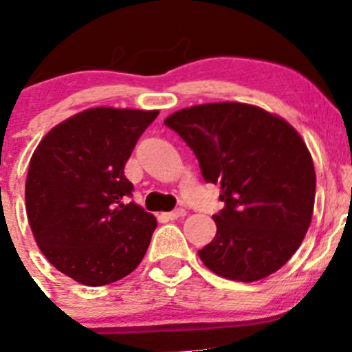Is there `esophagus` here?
<instances>
[{
  "instance_id": "esophagus-1",
  "label": "esophagus",
  "mask_w": 352,
  "mask_h": 352,
  "mask_svg": "<svg viewBox=\"0 0 352 352\" xmlns=\"http://www.w3.org/2000/svg\"><path fill=\"white\" fill-rule=\"evenodd\" d=\"M163 217H165L166 220H177V218L186 217V210L179 208V210H173V211H170V213H165Z\"/></svg>"
}]
</instances>
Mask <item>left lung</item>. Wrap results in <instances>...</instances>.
<instances>
[{
    "instance_id": "left-lung-1",
    "label": "left lung",
    "mask_w": 352,
    "mask_h": 352,
    "mask_svg": "<svg viewBox=\"0 0 352 352\" xmlns=\"http://www.w3.org/2000/svg\"><path fill=\"white\" fill-rule=\"evenodd\" d=\"M194 151L225 206L217 235L197 251L213 274L254 282L298 251L315 206L316 175L301 135L284 118L245 103L184 108L165 120Z\"/></svg>"
}]
</instances>
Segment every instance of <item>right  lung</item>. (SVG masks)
Segmentation results:
<instances>
[{
    "mask_svg": "<svg viewBox=\"0 0 352 352\" xmlns=\"http://www.w3.org/2000/svg\"><path fill=\"white\" fill-rule=\"evenodd\" d=\"M158 111L91 108L51 129L34 151L25 208L37 245L56 270L89 287L138 268L156 218L135 203L127 160Z\"/></svg>",
    "mask_w": 352,
    "mask_h": 352,
    "instance_id": "obj_1",
    "label": "right lung"
}]
</instances>
